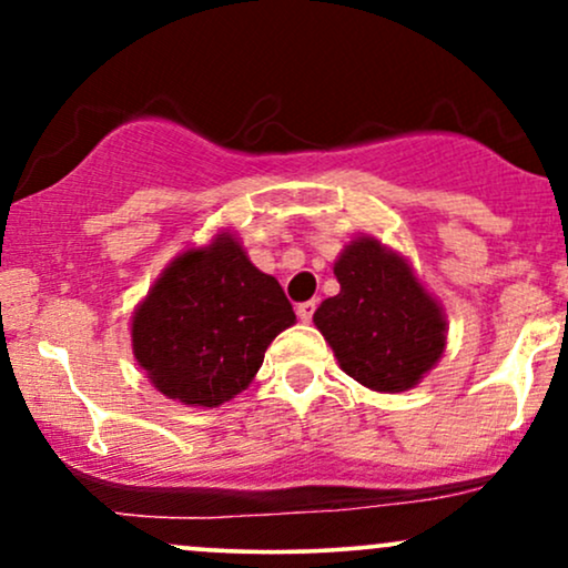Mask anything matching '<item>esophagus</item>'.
<instances>
[{
    "label": "esophagus",
    "mask_w": 568,
    "mask_h": 568,
    "mask_svg": "<svg viewBox=\"0 0 568 568\" xmlns=\"http://www.w3.org/2000/svg\"><path fill=\"white\" fill-rule=\"evenodd\" d=\"M315 302H302L296 306V315H298V321L302 323H310L312 321V315H315Z\"/></svg>",
    "instance_id": "34e87169"
}]
</instances>
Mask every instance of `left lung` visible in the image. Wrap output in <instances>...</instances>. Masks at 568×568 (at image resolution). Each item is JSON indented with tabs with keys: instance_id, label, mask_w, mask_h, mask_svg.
Listing matches in <instances>:
<instances>
[{
	"instance_id": "obj_1",
	"label": "left lung",
	"mask_w": 568,
	"mask_h": 568,
	"mask_svg": "<svg viewBox=\"0 0 568 568\" xmlns=\"http://www.w3.org/2000/svg\"><path fill=\"white\" fill-rule=\"evenodd\" d=\"M336 296L315 310L338 366L374 393H406L446 352V312L403 253L361 234L334 262Z\"/></svg>"
}]
</instances>
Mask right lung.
Instances as JSON below:
<instances>
[{
	"label": "right lung",
	"mask_w": 568,
	"mask_h": 568,
	"mask_svg": "<svg viewBox=\"0 0 568 568\" xmlns=\"http://www.w3.org/2000/svg\"><path fill=\"white\" fill-rule=\"evenodd\" d=\"M293 323L277 280L221 230L162 270L133 310L130 342L154 389L181 406L216 408L253 382L272 338Z\"/></svg>",
	"instance_id": "obj_1"
}]
</instances>
